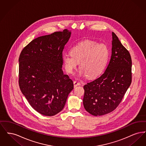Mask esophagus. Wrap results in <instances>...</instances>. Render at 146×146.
<instances>
[{
    "instance_id": "esophagus-1",
    "label": "esophagus",
    "mask_w": 146,
    "mask_h": 146,
    "mask_svg": "<svg viewBox=\"0 0 146 146\" xmlns=\"http://www.w3.org/2000/svg\"><path fill=\"white\" fill-rule=\"evenodd\" d=\"M73 84H74V88H76L77 86L80 85V83H79V82H77V81H74Z\"/></svg>"
}]
</instances>
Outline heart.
I'll return each mask as SVG.
<instances>
[{
  "mask_svg": "<svg viewBox=\"0 0 146 146\" xmlns=\"http://www.w3.org/2000/svg\"><path fill=\"white\" fill-rule=\"evenodd\" d=\"M109 56L110 51L105 44L87 40L74 46L70 54H64L63 62L66 71L70 74L80 62V76L93 78L104 70Z\"/></svg>",
  "mask_w": 146,
  "mask_h": 146,
  "instance_id": "1",
  "label": "heart"
}]
</instances>
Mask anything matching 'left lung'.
I'll return each mask as SVG.
<instances>
[{"mask_svg": "<svg viewBox=\"0 0 146 146\" xmlns=\"http://www.w3.org/2000/svg\"><path fill=\"white\" fill-rule=\"evenodd\" d=\"M111 58L104 73L84 86V107L94 116L114 111L131 83V56L112 32Z\"/></svg>", "mask_w": 146, "mask_h": 146, "instance_id": "1", "label": "left lung"}]
</instances>
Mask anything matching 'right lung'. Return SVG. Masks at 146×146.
<instances>
[{
  "mask_svg": "<svg viewBox=\"0 0 146 146\" xmlns=\"http://www.w3.org/2000/svg\"><path fill=\"white\" fill-rule=\"evenodd\" d=\"M66 29L38 37L22 50L19 86L32 107L45 116L61 111L73 83L63 72L62 51L70 37Z\"/></svg>",
  "mask_w": 146,
  "mask_h": 146,
  "instance_id": "1",
  "label": "right lung"
}]
</instances>
